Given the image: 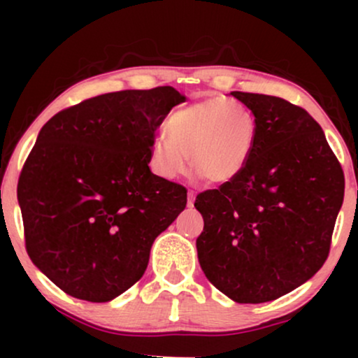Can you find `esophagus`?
Returning <instances> with one entry per match:
<instances>
[{
    "label": "esophagus",
    "mask_w": 358,
    "mask_h": 358,
    "mask_svg": "<svg viewBox=\"0 0 358 358\" xmlns=\"http://www.w3.org/2000/svg\"><path fill=\"white\" fill-rule=\"evenodd\" d=\"M193 202H195V192H188V200H187V205L188 207H193Z\"/></svg>",
    "instance_id": "34e87169"
}]
</instances>
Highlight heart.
<instances>
[{
    "label": "heart",
    "mask_w": 358,
    "mask_h": 358,
    "mask_svg": "<svg viewBox=\"0 0 358 358\" xmlns=\"http://www.w3.org/2000/svg\"><path fill=\"white\" fill-rule=\"evenodd\" d=\"M166 134L150 148V168L175 180L192 166L212 183H229L249 165L256 150L257 122L248 108L229 99H207L176 109L166 119Z\"/></svg>",
    "instance_id": "b5f03b06"
}]
</instances>
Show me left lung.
<instances>
[{
	"label": "left lung",
	"instance_id": "left-lung-1",
	"mask_svg": "<svg viewBox=\"0 0 358 358\" xmlns=\"http://www.w3.org/2000/svg\"><path fill=\"white\" fill-rule=\"evenodd\" d=\"M231 94L256 117V150L236 180L196 195L203 217L196 252L225 296L266 303L296 289L327 261L345 178L305 109L264 94Z\"/></svg>",
	"mask_w": 358,
	"mask_h": 358
}]
</instances>
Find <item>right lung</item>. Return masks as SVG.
Segmentation results:
<instances>
[{
    "mask_svg": "<svg viewBox=\"0 0 358 358\" xmlns=\"http://www.w3.org/2000/svg\"><path fill=\"white\" fill-rule=\"evenodd\" d=\"M182 102L170 85L109 92L40 129L18 180L24 244L71 296L106 303L129 289L187 205L185 187L148 166L156 129Z\"/></svg>",
    "mask_w": 358,
    "mask_h": 358,
    "instance_id": "1",
    "label": "right lung"
}]
</instances>
